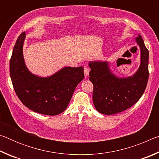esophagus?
Instances as JSON below:
<instances>
[{
  "mask_svg": "<svg viewBox=\"0 0 159 159\" xmlns=\"http://www.w3.org/2000/svg\"><path fill=\"white\" fill-rule=\"evenodd\" d=\"M90 73V69L88 68V67H85L84 68V74H85V76H88V75H89Z\"/></svg>",
  "mask_w": 159,
  "mask_h": 159,
  "instance_id": "obj_1",
  "label": "esophagus"
}]
</instances>
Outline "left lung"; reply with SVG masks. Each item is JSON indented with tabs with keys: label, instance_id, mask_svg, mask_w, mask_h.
<instances>
[{
	"label": "left lung",
	"instance_id": "left-lung-1",
	"mask_svg": "<svg viewBox=\"0 0 159 159\" xmlns=\"http://www.w3.org/2000/svg\"><path fill=\"white\" fill-rule=\"evenodd\" d=\"M135 41L140 50V64L130 76L119 77L114 74L107 61L88 63L89 79L93 84V100L97 111L102 114H118L130 108L143 95L149 79V51L140 34Z\"/></svg>",
	"mask_w": 159,
	"mask_h": 159
}]
</instances>
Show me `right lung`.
Masks as SVG:
<instances>
[{
	"label": "right lung",
	"instance_id": "1",
	"mask_svg": "<svg viewBox=\"0 0 159 159\" xmlns=\"http://www.w3.org/2000/svg\"><path fill=\"white\" fill-rule=\"evenodd\" d=\"M21 34L13 48L10 74L16 94L24 105L39 114L55 116L66 109L78 84L84 78L83 67L64 66L50 76L32 74L26 65Z\"/></svg>",
	"mask_w": 159,
	"mask_h": 159
}]
</instances>
